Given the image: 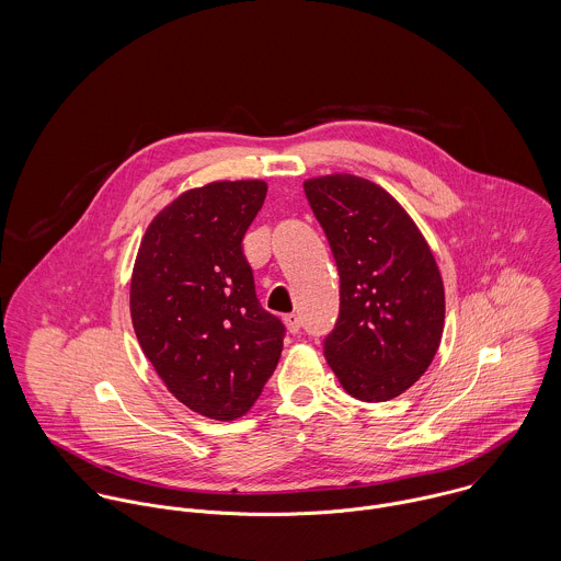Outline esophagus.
Wrapping results in <instances>:
<instances>
[{
	"instance_id": "1",
	"label": "esophagus",
	"mask_w": 561,
	"mask_h": 561,
	"mask_svg": "<svg viewBox=\"0 0 561 561\" xmlns=\"http://www.w3.org/2000/svg\"><path fill=\"white\" fill-rule=\"evenodd\" d=\"M285 325L291 334H298L300 332V318L296 313H289V316H285Z\"/></svg>"
}]
</instances>
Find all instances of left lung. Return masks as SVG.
I'll return each mask as SVG.
<instances>
[{"label":"left lung","mask_w":561,"mask_h":561,"mask_svg":"<svg viewBox=\"0 0 561 561\" xmlns=\"http://www.w3.org/2000/svg\"><path fill=\"white\" fill-rule=\"evenodd\" d=\"M305 192L341 278L323 354L345 393L389 401L430 367L445 325L436 259L400 203L374 181L325 174Z\"/></svg>","instance_id":"8db88e82"}]
</instances>
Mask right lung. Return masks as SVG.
<instances>
[{
    "mask_svg": "<svg viewBox=\"0 0 561 561\" xmlns=\"http://www.w3.org/2000/svg\"><path fill=\"white\" fill-rule=\"evenodd\" d=\"M267 183L214 181L165 205L140 241L131 321L145 356L190 410L233 421L274 374L285 325L261 309L241 240Z\"/></svg>",
    "mask_w": 561,
    "mask_h": 561,
    "instance_id": "obj_1",
    "label": "right lung"
}]
</instances>
